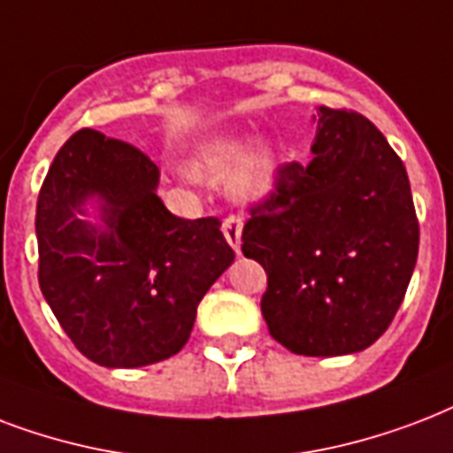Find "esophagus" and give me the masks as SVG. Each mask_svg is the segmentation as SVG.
I'll use <instances>...</instances> for the list:
<instances>
[{
    "label": "esophagus",
    "instance_id": "esophagus-1",
    "mask_svg": "<svg viewBox=\"0 0 453 453\" xmlns=\"http://www.w3.org/2000/svg\"><path fill=\"white\" fill-rule=\"evenodd\" d=\"M222 231H224V238H226V243L234 248V250H241V234H243V219L236 215H229L224 219L222 224Z\"/></svg>",
    "mask_w": 453,
    "mask_h": 453
}]
</instances>
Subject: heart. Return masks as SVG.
Instances as JSON below:
<instances>
[{
	"instance_id": "heart-1",
	"label": "heart",
	"mask_w": 453,
	"mask_h": 453,
	"mask_svg": "<svg viewBox=\"0 0 453 453\" xmlns=\"http://www.w3.org/2000/svg\"><path fill=\"white\" fill-rule=\"evenodd\" d=\"M191 170L210 184H229L236 179L238 191L248 198H257L272 187V163L266 150L250 156L248 143L231 136H217L196 150Z\"/></svg>"
}]
</instances>
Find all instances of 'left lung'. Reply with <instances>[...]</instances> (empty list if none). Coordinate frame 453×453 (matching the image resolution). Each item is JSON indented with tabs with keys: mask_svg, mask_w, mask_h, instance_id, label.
<instances>
[{
	"mask_svg": "<svg viewBox=\"0 0 453 453\" xmlns=\"http://www.w3.org/2000/svg\"><path fill=\"white\" fill-rule=\"evenodd\" d=\"M307 165L286 163L250 210L243 255L265 266L262 317L304 357L373 345L397 314L418 257L404 163L373 122L317 108Z\"/></svg>",
	"mask_w": 453,
	"mask_h": 453,
	"instance_id": "left-lung-1",
	"label": "left lung"
}]
</instances>
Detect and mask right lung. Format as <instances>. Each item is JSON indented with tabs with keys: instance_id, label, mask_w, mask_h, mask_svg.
Returning a JSON list of instances; mask_svg holds the SVG:
<instances>
[{
	"instance_id": "obj_1",
	"label": "right lung",
	"mask_w": 453,
	"mask_h": 453,
	"mask_svg": "<svg viewBox=\"0 0 453 453\" xmlns=\"http://www.w3.org/2000/svg\"><path fill=\"white\" fill-rule=\"evenodd\" d=\"M157 181V165L142 150L80 129L42 184V296L77 349L108 369L177 354L198 303L234 262L222 222L172 215ZM89 211L96 223L86 222Z\"/></svg>"
}]
</instances>
